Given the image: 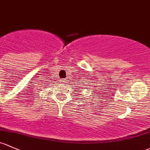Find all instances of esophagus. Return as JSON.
I'll return each instance as SVG.
<instances>
[{
    "label": "esophagus",
    "instance_id": "1",
    "mask_svg": "<svg viewBox=\"0 0 150 150\" xmlns=\"http://www.w3.org/2000/svg\"><path fill=\"white\" fill-rule=\"evenodd\" d=\"M64 81H64V79H63V82H64Z\"/></svg>",
    "mask_w": 150,
    "mask_h": 150
}]
</instances>
